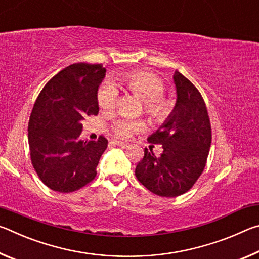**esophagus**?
I'll return each instance as SVG.
<instances>
[{
    "instance_id": "esophagus-1",
    "label": "esophagus",
    "mask_w": 259,
    "mask_h": 259,
    "mask_svg": "<svg viewBox=\"0 0 259 259\" xmlns=\"http://www.w3.org/2000/svg\"><path fill=\"white\" fill-rule=\"evenodd\" d=\"M113 143L115 144V145H117V146L122 147V148H125V147H128V144H125V143H123V142H120V140H113Z\"/></svg>"
}]
</instances>
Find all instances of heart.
<instances>
[{"label": "heart", "mask_w": 259, "mask_h": 259, "mask_svg": "<svg viewBox=\"0 0 259 259\" xmlns=\"http://www.w3.org/2000/svg\"><path fill=\"white\" fill-rule=\"evenodd\" d=\"M122 85L131 91L136 97L145 103V111L152 119L161 121L169 114V102L162 98L164 93V83L160 77L148 72L138 71L126 73L119 77ZM117 90L112 83H104L98 91L99 106L104 109L112 108L115 105ZM140 128L137 121L119 120L114 123L113 129L115 134L122 138L129 137L130 134Z\"/></svg>", "instance_id": "obj_1"}]
</instances>
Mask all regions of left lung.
Masks as SVG:
<instances>
[{
    "label": "left lung",
    "mask_w": 259,
    "mask_h": 259,
    "mask_svg": "<svg viewBox=\"0 0 259 259\" xmlns=\"http://www.w3.org/2000/svg\"><path fill=\"white\" fill-rule=\"evenodd\" d=\"M176 104L155 133L152 144H161L163 152L156 157L145 148L136 166V177L156 195L174 198L186 193L202 174L211 145V126L204 100L191 81L174 74Z\"/></svg>",
    "instance_id": "8db88e82"
}]
</instances>
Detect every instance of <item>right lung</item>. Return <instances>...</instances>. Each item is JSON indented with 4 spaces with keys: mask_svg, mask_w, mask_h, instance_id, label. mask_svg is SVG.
Returning a JSON list of instances; mask_svg holds the SVG:
<instances>
[{
    "mask_svg": "<svg viewBox=\"0 0 259 259\" xmlns=\"http://www.w3.org/2000/svg\"><path fill=\"white\" fill-rule=\"evenodd\" d=\"M103 65H69L47 83L34 104L28 123L30 159L37 176L52 191L69 193L90 183L107 139H80L82 120L99 112Z\"/></svg>",
    "mask_w": 259,
    "mask_h": 259,
    "instance_id": "right-lung-1",
    "label": "right lung"
}]
</instances>
